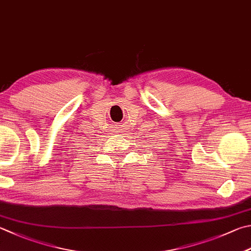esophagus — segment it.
<instances>
[{
  "label": "esophagus",
  "mask_w": 251,
  "mask_h": 251,
  "mask_svg": "<svg viewBox=\"0 0 251 251\" xmlns=\"http://www.w3.org/2000/svg\"><path fill=\"white\" fill-rule=\"evenodd\" d=\"M121 131H122V130H121Z\"/></svg>",
  "instance_id": "1"
}]
</instances>
